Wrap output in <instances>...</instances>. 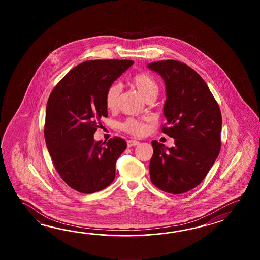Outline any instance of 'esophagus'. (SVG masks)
<instances>
[{"label": "esophagus", "mask_w": 260, "mask_h": 260, "mask_svg": "<svg viewBox=\"0 0 260 260\" xmlns=\"http://www.w3.org/2000/svg\"><path fill=\"white\" fill-rule=\"evenodd\" d=\"M138 144H139V141H138V140H134V139L127 140L128 148H131V147H134V146H137Z\"/></svg>", "instance_id": "obj_1"}]
</instances>
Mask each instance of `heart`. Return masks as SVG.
<instances>
[{
	"label": "heart",
	"mask_w": 260,
	"mask_h": 260,
	"mask_svg": "<svg viewBox=\"0 0 260 260\" xmlns=\"http://www.w3.org/2000/svg\"><path fill=\"white\" fill-rule=\"evenodd\" d=\"M133 85L138 89V92L143 96L144 100L156 99L159 94V84L156 82L154 78L149 73H138L133 76L131 79ZM121 88L118 84H111L106 92V106L109 110H115L118 106V100L120 95ZM121 128L126 132L140 136L143 135L146 131V127L143 123L138 122L134 119H128L122 123Z\"/></svg>",
	"instance_id": "heart-1"
}]
</instances>
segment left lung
Listing matches in <instances>:
<instances>
[{
	"label": "left lung",
	"instance_id": "obj_1",
	"mask_svg": "<svg viewBox=\"0 0 260 260\" xmlns=\"http://www.w3.org/2000/svg\"><path fill=\"white\" fill-rule=\"evenodd\" d=\"M150 71L166 84L161 131L175 139L167 148L153 140L149 164L151 182L168 193L181 194L197 187L216 161L221 148V111L204 79L176 60L152 62Z\"/></svg>",
	"mask_w": 260,
	"mask_h": 260
}]
</instances>
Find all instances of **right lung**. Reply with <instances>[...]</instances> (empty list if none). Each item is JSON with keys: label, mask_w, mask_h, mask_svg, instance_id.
Wrapping results in <instances>:
<instances>
[{"label": "right lung", "mask_w": 260, "mask_h": 260, "mask_svg": "<svg viewBox=\"0 0 260 260\" xmlns=\"http://www.w3.org/2000/svg\"><path fill=\"white\" fill-rule=\"evenodd\" d=\"M134 61L89 60L68 72L46 105L44 138L61 178L82 193L107 188L115 177V164L126 141H95L101 117L108 116L105 95Z\"/></svg>", "instance_id": "obj_1"}]
</instances>
